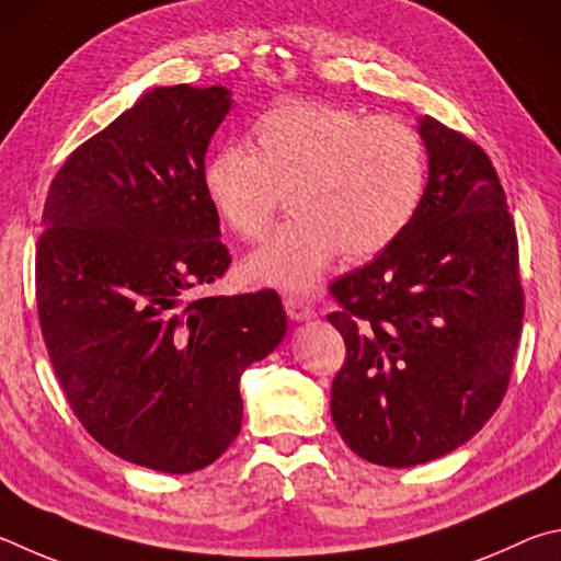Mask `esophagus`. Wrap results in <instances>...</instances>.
<instances>
[{
    "label": "esophagus",
    "mask_w": 561,
    "mask_h": 561,
    "mask_svg": "<svg viewBox=\"0 0 561 561\" xmlns=\"http://www.w3.org/2000/svg\"><path fill=\"white\" fill-rule=\"evenodd\" d=\"M283 306H286L288 318H290V320H296V322L316 318V310H312L310 302H308V300H302V298H293V296H288L286 300H283Z\"/></svg>",
    "instance_id": "34e87169"
}]
</instances>
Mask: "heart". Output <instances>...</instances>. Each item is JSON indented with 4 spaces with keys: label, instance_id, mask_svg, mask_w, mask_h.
I'll return each mask as SVG.
<instances>
[{
    "label": "heart",
    "instance_id": "obj_1",
    "mask_svg": "<svg viewBox=\"0 0 561 561\" xmlns=\"http://www.w3.org/2000/svg\"><path fill=\"white\" fill-rule=\"evenodd\" d=\"M202 184L243 241L263 239L288 190L296 214L245 261V273L302 293L340 251L365 261L409 229L424 199L426 150L399 117L286 101L255 117L251 145L219 147Z\"/></svg>",
    "mask_w": 561,
    "mask_h": 561
}]
</instances>
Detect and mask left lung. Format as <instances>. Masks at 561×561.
Returning <instances> with one entry per match:
<instances>
[{
    "label": "left lung",
    "mask_w": 561,
    "mask_h": 561,
    "mask_svg": "<svg viewBox=\"0 0 561 561\" xmlns=\"http://www.w3.org/2000/svg\"><path fill=\"white\" fill-rule=\"evenodd\" d=\"M428 184L409 229L330 283L347 355L332 421L359 458L409 468L473 438L503 401L525 318L513 214L483 147L426 115Z\"/></svg>",
    "instance_id": "obj_1"
}]
</instances>
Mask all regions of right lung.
Instances as JSON below:
<instances>
[{
  "instance_id": "add662e5",
  "label": "right lung",
  "mask_w": 561,
  "mask_h": 561,
  "mask_svg": "<svg viewBox=\"0 0 561 561\" xmlns=\"http://www.w3.org/2000/svg\"><path fill=\"white\" fill-rule=\"evenodd\" d=\"M221 85L147 91L56 172L36 243L42 335L68 407L135 466L192 473L241 431L239 379L278 347L275 290L186 302L231 253L206 199Z\"/></svg>"
}]
</instances>
